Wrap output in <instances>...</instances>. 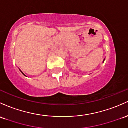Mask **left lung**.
<instances>
[{
	"label": "left lung",
	"mask_w": 128,
	"mask_h": 128,
	"mask_svg": "<svg viewBox=\"0 0 128 128\" xmlns=\"http://www.w3.org/2000/svg\"><path fill=\"white\" fill-rule=\"evenodd\" d=\"M104 60H105V59H104V60H103V62H104Z\"/></svg>",
	"instance_id": "8db88e82"
}]
</instances>
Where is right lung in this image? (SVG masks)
Returning <instances> with one entry per match:
<instances>
[{"instance_id":"1","label":"right lung","mask_w":128,"mask_h":128,"mask_svg":"<svg viewBox=\"0 0 128 128\" xmlns=\"http://www.w3.org/2000/svg\"><path fill=\"white\" fill-rule=\"evenodd\" d=\"M20 71H21V72H22V74H24V76H26L25 75V74H24V72H22V71L20 70Z\"/></svg>"}]
</instances>
